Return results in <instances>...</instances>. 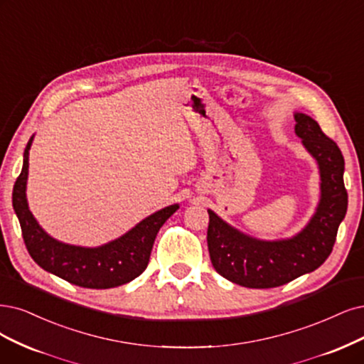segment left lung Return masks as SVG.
Returning <instances> with one entry per match:
<instances>
[{"instance_id":"8db88e82","label":"left lung","mask_w":364,"mask_h":364,"mask_svg":"<svg viewBox=\"0 0 364 364\" xmlns=\"http://www.w3.org/2000/svg\"><path fill=\"white\" fill-rule=\"evenodd\" d=\"M295 133L319 166L321 199L304 230L287 240L265 241L240 232L208 210L210 259L225 279L246 288H276L311 273L330 257L348 208L345 160L314 118L297 112Z\"/></svg>"}]
</instances>
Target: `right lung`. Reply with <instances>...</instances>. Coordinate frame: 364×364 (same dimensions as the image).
<instances>
[{
	"label": "right lung",
	"mask_w": 364,
	"mask_h": 364,
	"mask_svg": "<svg viewBox=\"0 0 364 364\" xmlns=\"http://www.w3.org/2000/svg\"><path fill=\"white\" fill-rule=\"evenodd\" d=\"M33 138L26 144L22 171L13 186V208L19 219L25 246L31 258L43 270L67 280L69 284L91 289L115 288L129 284L142 274L150 261L159 230L178 210V204L156 211L123 237L103 246L80 247L61 243L42 230L26 203L28 151Z\"/></svg>",
	"instance_id": "right-lung-1"
}]
</instances>
